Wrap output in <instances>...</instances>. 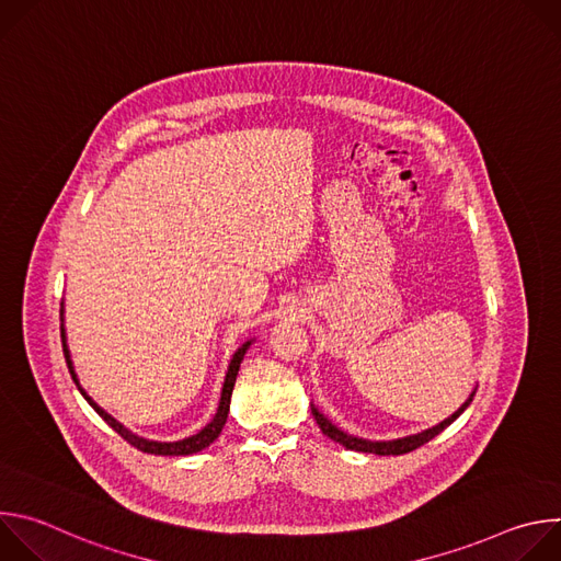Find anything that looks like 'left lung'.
I'll return each instance as SVG.
<instances>
[{
	"mask_svg": "<svg viewBox=\"0 0 561 561\" xmlns=\"http://www.w3.org/2000/svg\"><path fill=\"white\" fill-rule=\"evenodd\" d=\"M472 397H474V392L466 399V402L461 404V409H457L448 420H444L442 424H437V426H433V428H428V431H424V433H420V435H413V437H404V439H394V442H366V439H357V437H351V435H346V433H342L337 426H333L322 413H319L317 409H312V417H314V422H317V426L322 428V433L327 435V437H331L333 442H337V444H342L344 448H348V450H357V453H375V455H404V453H411V450H415V448H420V446H424L426 442H431L435 435H439L446 426H450L463 411H466V407L472 402Z\"/></svg>",
	"mask_w": 561,
	"mask_h": 561,
	"instance_id": "left-lung-1",
	"label": "left lung"
}]
</instances>
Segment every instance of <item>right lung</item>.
<instances>
[{"label": "right lung", "instance_id": "1", "mask_svg": "<svg viewBox=\"0 0 561 561\" xmlns=\"http://www.w3.org/2000/svg\"><path fill=\"white\" fill-rule=\"evenodd\" d=\"M61 346H64V357H66V364H68V370H70V375H72V381L77 383V388H79V381H77V375H75V370H72V362H70V355H68V348H66V335H64V329H61ZM251 346V342H247L242 348H237V353L232 355V359H230V366H228V373H226V381H224V388H221V399H219V409H217V413H215V417H213V422L210 424H206L197 435H193V437H186V439H182V442H148V439H141V437H137V435H133V433H128L117 420H113L108 413H104L93 399L79 388V392H82L84 397H87V402L98 411V415L119 435V437H124L130 446H135L137 450H141V453H150V455H193V453H197V450H202V448H206V446H210L217 437H219V433H221V428H224V424H226V417H228V409H230V394H232V386H234V379H237V370H239V364H242V359H244V353H247V348Z\"/></svg>", "mask_w": 561, "mask_h": 561}]
</instances>
